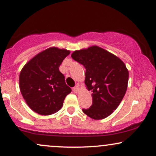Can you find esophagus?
<instances>
[{
  "instance_id": "1",
  "label": "esophagus",
  "mask_w": 156,
  "mask_h": 156,
  "mask_svg": "<svg viewBox=\"0 0 156 156\" xmlns=\"http://www.w3.org/2000/svg\"><path fill=\"white\" fill-rule=\"evenodd\" d=\"M73 91H74V92H75V93H77L79 91H80V88H79V86L78 85H76V86H75L73 88Z\"/></svg>"
}]
</instances>
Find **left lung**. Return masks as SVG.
<instances>
[{
  "mask_svg": "<svg viewBox=\"0 0 156 156\" xmlns=\"http://www.w3.org/2000/svg\"><path fill=\"white\" fill-rule=\"evenodd\" d=\"M71 56L85 67L84 83L92 91V105L83 108V112L95 120L106 118L116 109L126 91L129 71L125 64L96 45L74 51Z\"/></svg>",
  "mask_w": 156,
  "mask_h": 156,
  "instance_id": "8db88e82",
  "label": "left lung"
}]
</instances>
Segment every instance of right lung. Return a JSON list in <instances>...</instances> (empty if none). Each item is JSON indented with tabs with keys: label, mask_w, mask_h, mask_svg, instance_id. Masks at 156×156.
<instances>
[{
	"label": "right lung",
	"mask_w": 156,
	"mask_h": 156,
	"mask_svg": "<svg viewBox=\"0 0 156 156\" xmlns=\"http://www.w3.org/2000/svg\"><path fill=\"white\" fill-rule=\"evenodd\" d=\"M69 53V50L52 47L38 53L23 67L19 76L20 90L33 112L48 116L62 107L72 89L59 67Z\"/></svg>",
	"instance_id": "right-lung-1"
}]
</instances>
